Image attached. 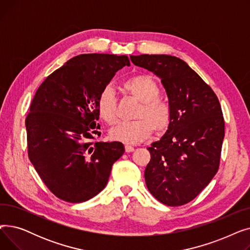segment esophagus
<instances>
[{"label": "esophagus", "instance_id": "esophagus-1", "mask_svg": "<svg viewBox=\"0 0 250 250\" xmlns=\"http://www.w3.org/2000/svg\"><path fill=\"white\" fill-rule=\"evenodd\" d=\"M125 152H126V153L134 152V150H135V148H134V147L129 146V145H125Z\"/></svg>", "mask_w": 250, "mask_h": 250}]
</instances>
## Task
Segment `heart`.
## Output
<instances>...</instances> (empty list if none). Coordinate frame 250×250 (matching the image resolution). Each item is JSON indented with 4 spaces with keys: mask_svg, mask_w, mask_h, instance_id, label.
Segmentation results:
<instances>
[{
    "mask_svg": "<svg viewBox=\"0 0 250 250\" xmlns=\"http://www.w3.org/2000/svg\"><path fill=\"white\" fill-rule=\"evenodd\" d=\"M123 88L142 102L138 110L139 120L120 122L110 129V138L126 144H137L147 139L155 129L161 133L171 122V108L165 100L159 98L160 88L148 75H138L127 79ZM97 111L102 120L109 125L117 118V105L114 90L111 86L102 89L97 99Z\"/></svg>",
    "mask_w": 250,
    "mask_h": 250,
    "instance_id": "b5f03b06",
    "label": "heart"
}]
</instances>
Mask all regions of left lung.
Listing matches in <instances>:
<instances>
[{
	"label": "left lung",
	"mask_w": 250,
	"mask_h": 250,
	"mask_svg": "<svg viewBox=\"0 0 250 250\" xmlns=\"http://www.w3.org/2000/svg\"><path fill=\"white\" fill-rule=\"evenodd\" d=\"M138 67L161 79L171 122L158 142L147 148L149 191L166 206L192 201L216 175L225 136L218 97L189 65L168 55L130 56Z\"/></svg>",
	"instance_id": "obj_1"
}]
</instances>
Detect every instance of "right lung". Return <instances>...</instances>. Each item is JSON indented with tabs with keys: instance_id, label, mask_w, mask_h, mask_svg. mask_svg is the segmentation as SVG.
Wrapping results in <instances>:
<instances>
[{
	"instance_id": "right-lung-1",
	"label": "right lung",
	"mask_w": 250,
	"mask_h": 250,
	"mask_svg": "<svg viewBox=\"0 0 250 250\" xmlns=\"http://www.w3.org/2000/svg\"><path fill=\"white\" fill-rule=\"evenodd\" d=\"M126 56L84 54L69 60L39 86L25 120L28 156L48 189L68 203H83L107 185L121 142H90L100 125L97 99Z\"/></svg>"
}]
</instances>
